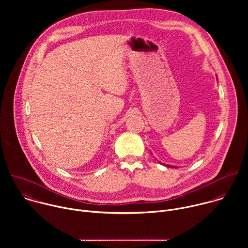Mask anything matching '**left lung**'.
<instances>
[{
    "label": "left lung",
    "mask_w": 248,
    "mask_h": 248,
    "mask_svg": "<svg viewBox=\"0 0 248 248\" xmlns=\"http://www.w3.org/2000/svg\"><path fill=\"white\" fill-rule=\"evenodd\" d=\"M162 164V163H161ZM164 165V164H163ZM167 167H171V168H176V167H173V166H170V165H167Z\"/></svg>",
    "instance_id": "1"
}]
</instances>
